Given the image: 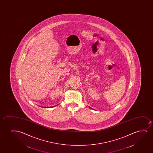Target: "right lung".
<instances>
[{"instance_id": "obj_1", "label": "right lung", "mask_w": 153, "mask_h": 153, "mask_svg": "<svg viewBox=\"0 0 153 153\" xmlns=\"http://www.w3.org/2000/svg\"><path fill=\"white\" fill-rule=\"evenodd\" d=\"M51 107H48V108H51Z\"/></svg>"}]
</instances>
